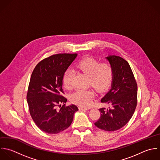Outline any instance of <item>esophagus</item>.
Returning <instances> with one entry per match:
<instances>
[{"label": "esophagus", "instance_id": "1", "mask_svg": "<svg viewBox=\"0 0 160 160\" xmlns=\"http://www.w3.org/2000/svg\"><path fill=\"white\" fill-rule=\"evenodd\" d=\"M78 108H79L80 110H90V108H86V107H79Z\"/></svg>", "mask_w": 160, "mask_h": 160}]
</instances>
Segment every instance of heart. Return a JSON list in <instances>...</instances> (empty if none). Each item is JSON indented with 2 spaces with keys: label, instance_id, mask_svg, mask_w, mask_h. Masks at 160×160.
<instances>
[{
  "label": "heart",
  "instance_id": "obj_1",
  "mask_svg": "<svg viewBox=\"0 0 160 160\" xmlns=\"http://www.w3.org/2000/svg\"><path fill=\"white\" fill-rule=\"evenodd\" d=\"M75 69L88 77V83L98 92H103L110 85L113 77L112 67L107 63H100L92 57L86 58L75 65ZM73 73L67 70L63 77L64 87L70 88L72 85ZM94 92L92 89H78L70 95L72 103L83 107H88L92 103Z\"/></svg>",
  "mask_w": 160,
  "mask_h": 160
}]
</instances>
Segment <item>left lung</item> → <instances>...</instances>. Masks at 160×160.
I'll list each match as a JSON object with an SVG mask.
<instances>
[{"label": "left lung", "instance_id": "obj_1", "mask_svg": "<svg viewBox=\"0 0 160 160\" xmlns=\"http://www.w3.org/2000/svg\"><path fill=\"white\" fill-rule=\"evenodd\" d=\"M112 67L113 77L111 88L101 99L108 108L99 109L100 118L96 127L113 132L123 127L132 117L137 104V84L128 63L117 55L105 57Z\"/></svg>", "mask_w": 160, "mask_h": 160}]
</instances>
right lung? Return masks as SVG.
Segmentation results:
<instances>
[{
	"label": "right lung",
	"instance_id": "add662e5",
	"mask_svg": "<svg viewBox=\"0 0 160 160\" xmlns=\"http://www.w3.org/2000/svg\"><path fill=\"white\" fill-rule=\"evenodd\" d=\"M77 57V53L52 55L39 62L32 73L27 95L29 111L36 125L47 133L68 128L78 110L73 104L66 107L67 99L62 95L63 75Z\"/></svg>",
	"mask_w": 160,
	"mask_h": 160
}]
</instances>
